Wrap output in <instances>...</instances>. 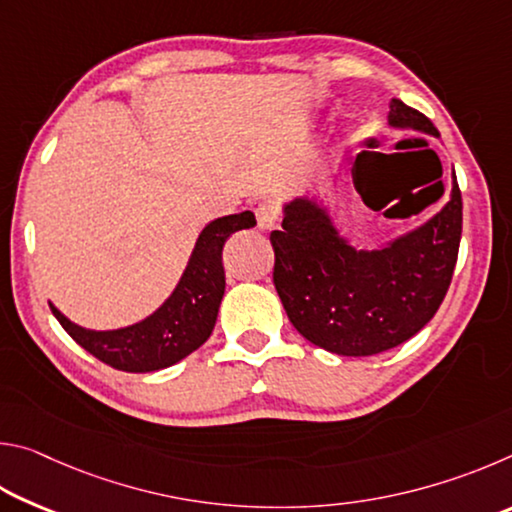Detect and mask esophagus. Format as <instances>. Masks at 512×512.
I'll return each mask as SVG.
<instances>
[{"label":"esophagus","mask_w":512,"mask_h":512,"mask_svg":"<svg viewBox=\"0 0 512 512\" xmlns=\"http://www.w3.org/2000/svg\"><path fill=\"white\" fill-rule=\"evenodd\" d=\"M255 216H257V225L262 230H273L277 221H280V212H277V207L273 203H259Z\"/></svg>","instance_id":"esophagus-1"}]
</instances>
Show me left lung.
<instances>
[{"label": "left lung", "mask_w": 512, "mask_h": 512, "mask_svg": "<svg viewBox=\"0 0 512 512\" xmlns=\"http://www.w3.org/2000/svg\"><path fill=\"white\" fill-rule=\"evenodd\" d=\"M388 126L440 137L422 112L400 99L391 101ZM354 185L361 192V164ZM282 212V230L271 232L273 282L293 327L309 343L343 357H370L409 341L438 311L463 228L454 171L447 203L377 248L352 246L329 205L311 194L291 198Z\"/></svg>", "instance_id": "left-lung-1"}]
</instances>
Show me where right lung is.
<instances>
[{"mask_svg":"<svg viewBox=\"0 0 512 512\" xmlns=\"http://www.w3.org/2000/svg\"><path fill=\"white\" fill-rule=\"evenodd\" d=\"M255 223V214L248 210L207 223L176 289L140 323L119 329H88L72 323L54 302H49V307L65 332L108 366L124 372L169 368L210 339L225 291L223 246L230 235L253 228Z\"/></svg>","mask_w":512,"mask_h":512,"instance_id":"right-lung-1","label":"right lung"}]
</instances>
